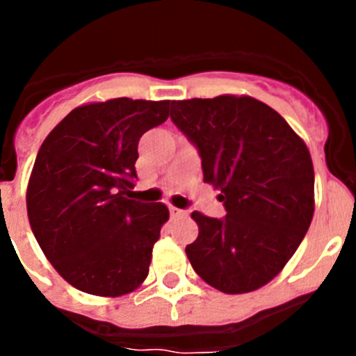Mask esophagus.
<instances>
[{
    "instance_id": "34e87169",
    "label": "esophagus",
    "mask_w": 356,
    "mask_h": 356,
    "mask_svg": "<svg viewBox=\"0 0 356 356\" xmlns=\"http://www.w3.org/2000/svg\"><path fill=\"white\" fill-rule=\"evenodd\" d=\"M169 212H171V217H175V219H185L188 216L187 210L176 209V207H169Z\"/></svg>"
}]
</instances>
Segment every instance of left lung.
<instances>
[{
  "instance_id": "obj_1",
  "label": "left lung",
  "mask_w": 356,
  "mask_h": 356,
  "mask_svg": "<svg viewBox=\"0 0 356 356\" xmlns=\"http://www.w3.org/2000/svg\"><path fill=\"white\" fill-rule=\"evenodd\" d=\"M171 119L197 147L203 181L221 191L225 219L193 212L200 235L185 248L194 271L225 294L269 284L314 216L310 151L282 115L251 96L171 103Z\"/></svg>"
}]
</instances>
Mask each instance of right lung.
I'll list each match as a JSON object with an SVG mask.
<instances>
[{
	"label": "right lung",
	"mask_w": 356,
	"mask_h": 356,
	"mask_svg": "<svg viewBox=\"0 0 356 356\" xmlns=\"http://www.w3.org/2000/svg\"><path fill=\"white\" fill-rule=\"evenodd\" d=\"M169 105L130 97L81 105L37 153L26 188L31 232L56 273L78 291L118 298L149 273L169 210L130 194L139 139L169 118Z\"/></svg>",
	"instance_id": "right-lung-1"
}]
</instances>
